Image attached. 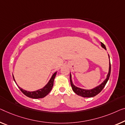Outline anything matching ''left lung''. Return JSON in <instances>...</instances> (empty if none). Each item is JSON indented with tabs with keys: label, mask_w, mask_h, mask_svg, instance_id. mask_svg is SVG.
I'll return each mask as SVG.
<instances>
[{
	"label": "left lung",
	"mask_w": 125,
	"mask_h": 125,
	"mask_svg": "<svg viewBox=\"0 0 125 125\" xmlns=\"http://www.w3.org/2000/svg\"><path fill=\"white\" fill-rule=\"evenodd\" d=\"M101 46L102 48H103L104 49L107 50L106 49L105 45H104L103 43H102V42H101ZM108 57L109 58V54H108ZM111 71V66L110 59H109V71H108V73L107 76V78L104 80V81L101 83V84L98 85V86L94 87V89H90V90H86V89H81V88H80V87H78L77 86H74L73 83H72V81L71 74V73H70V83H71V85L72 90H73V92L75 93L76 94H77L78 95L83 96V97L90 98V97H93V96H95L97 94H98L100 92H101V91L103 89L104 86H105L106 83H107L108 80H109V76H110Z\"/></svg>",
	"instance_id": "8db88e82"
}]
</instances>
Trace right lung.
Segmentation results:
<instances>
[{"label": "right lung", "instance_id": "add662e5", "mask_svg": "<svg viewBox=\"0 0 125 125\" xmlns=\"http://www.w3.org/2000/svg\"><path fill=\"white\" fill-rule=\"evenodd\" d=\"M57 72H55L53 75H52V77L50 79V80L48 82L47 84L44 87H42V89H39V90L33 91V92H29V91H26L25 90H23V89H22L21 87H19L17 84V85L19 87L20 90L23 93V94H25L26 96H28V97L33 98V99H39V98H42L45 97V96L49 94L50 92L52 90V87L53 86V83H54V80L55 76H56ZM13 78L14 81L16 83V82L14 80V77L13 75Z\"/></svg>", "mask_w": 125, "mask_h": 125}]
</instances>
